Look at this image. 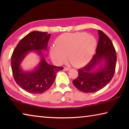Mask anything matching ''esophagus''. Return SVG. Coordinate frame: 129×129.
I'll return each mask as SVG.
<instances>
[{
	"mask_svg": "<svg viewBox=\"0 0 129 129\" xmlns=\"http://www.w3.org/2000/svg\"><path fill=\"white\" fill-rule=\"evenodd\" d=\"M70 69L69 68H67V67H65L64 68V71H69Z\"/></svg>",
	"mask_w": 129,
	"mask_h": 129,
	"instance_id": "esophagus-1",
	"label": "esophagus"
}]
</instances>
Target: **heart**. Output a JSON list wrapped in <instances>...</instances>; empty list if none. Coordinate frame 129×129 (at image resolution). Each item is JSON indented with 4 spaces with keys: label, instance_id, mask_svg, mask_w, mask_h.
<instances>
[{
    "label": "heart",
    "instance_id": "1",
    "mask_svg": "<svg viewBox=\"0 0 129 129\" xmlns=\"http://www.w3.org/2000/svg\"><path fill=\"white\" fill-rule=\"evenodd\" d=\"M56 46L50 48L51 58L56 63L68 60L75 67L87 64L92 57L97 48V40L86 32L65 34L58 37L55 41Z\"/></svg>",
    "mask_w": 129,
    "mask_h": 129
}]
</instances>
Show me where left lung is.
<instances>
[{
	"label": "left lung",
	"instance_id": "left-lung-1",
	"mask_svg": "<svg viewBox=\"0 0 129 129\" xmlns=\"http://www.w3.org/2000/svg\"><path fill=\"white\" fill-rule=\"evenodd\" d=\"M99 40L96 53L85 66L78 70V75L73 84L84 93H94L104 88L114 76L117 54L113 43L103 32L98 30ZM102 62H104L103 65ZM97 66L99 68H95Z\"/></svg>",
	"mask_w": 129,
	"mask_h": 129
}]
</instances>
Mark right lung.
<instances>
[{
  "label": "right lung",
  "mask_w": 129,
  "mask_h": 129,
  "mask_svg": "<svg viewBox=\"0 0 129 129\" xmlns=\"http://www.w3.org/2000/svg\"><path fill=\"white\" fill-rule=\"evenodd\" d=\"M51 34L33 31L27 35L17 44L11 56V68L16 84L23 90L32 94L43 93L51 88L58 71L64 68L49 65L45 60L41 51L47 49ZM37 51L42 57L34 71L24 72L21 63L28 52Z\"/></svg>",
  "instance_id": "right-lung-1"
}]
</instances>
